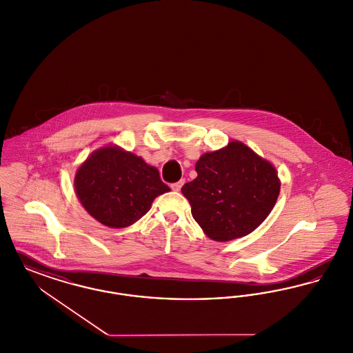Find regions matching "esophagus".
<instances>
[{"label": "esophagus", "mask_w": 353, "mask_h": 353, "mask_svg": "<svg viewBox=\"0 0 353 353\" xmlns=\"http://www.w3.org/2000/svg\"><path fill=\"white\" fill-rule=\"evenodd\" d=\"M185 180H180L179 183H174V184L170 185V188H172V190H174V192H180L181 190V186L184 185Z\"/></svg>", "instance_id": "obj_1"}]
</instances>
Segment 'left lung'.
Here are the masks:
<instances>
[{
	"label": "left lung",
	"mask_w": 353,
	"mask_h": 353,
	"mask_svg": "<svg viewBox=\"0 0 353 353\" xmlns=\"http://www.w3.org/2000/svg\"><path fill=\"white\" fill-rule=\"evenodd\" d=\"M196 172L197 177L181 192L202 232L219 242L254 232L281 192L275 167L238 140L201 154Z\"/></svg>",
	"instance_id": "left-lung-1"
}]
</instances>
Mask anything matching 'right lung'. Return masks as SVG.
<instances>
[{
    "label": "right lung",
    "mask_w": 353,
    "mask_h": 353,
    "mask_svg": "<svg viewBox=\"0 0 353 353\" xmlns=\"http://www.w3.org/2000/svg\"><path fill=\"white\" fill-rule=\"evenodd\" d=\"M74 188L85 212L114 229L134 225L152 202L169 192L159 170L143 157L110 144L92 152L77 169Z\"/></svg>",
    "instance_id": "right-lung-1"
}]
</instances>
